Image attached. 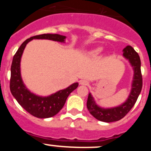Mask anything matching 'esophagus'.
<instances>
[{
  "instance_id": "esophagus-1",
  "label": "esophagus",
  "mask_w": 151,
  "mask_h": 151,
  "mask_svg": "<svg viewBox=\"0 0 151 151\" xmlns=\"http://www.w3.org/2000/svg\"><path fill=\"white\" fill-rule=\"evenodd\" d=\"M80 85H88V82L86 81V80H81L79 82Z\"/></svg>"
}]
</instances>
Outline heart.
Returning a JSON list of instances; mask_svg holds the SVG:
<instances>
[{
  "instance_id": "obj_1",
  "label": "heart",
  "mask_w": 151,
  "mask_h": 151,
  "mask_svg": "<svg viewBox=\"0 0 151 151\" xmlns=\"http://www.w3.org/2000/svg\"><path fill=\"white\" fill-rule=\"evenodd\" d=\"M101 51V47H98V48H96V49H94V50H92L91 54H93V55H96V54H99Z\"/></svg>"
}]
</instances>
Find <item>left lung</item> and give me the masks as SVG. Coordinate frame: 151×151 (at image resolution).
Listing matches in <instances>:
<instances>
[{"label":"left lung","mask_w":151,"mask_h":151,"mask_svg":"<svg viewBox=\"0 0 151 151\" xmlns=\"http://www.w3.org/2000/svg\"><path fill=\"white\" fill-rule=\"evenodd\" d=\"M123 56L129 60L134 69V80L129 98L124 104L116 107L104 109L97 106L91 94H88L87 108L94 118L102 122H112L120 120L134 106L142 88V75L141 71V60L138 54L132 46H126L123 49Z\"/></svg>","instance_id":"1"}]
</instances>
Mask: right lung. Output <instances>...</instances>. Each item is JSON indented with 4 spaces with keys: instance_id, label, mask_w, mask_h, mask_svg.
<instances>
[{
    "instance_id": "1",
    "label": "right lung",
    "mask_w": 151,
    "mask_h": 151,
    "mask_svg": "<svg viewBox=\"0 0 151 151\" xmlns=\"http://www.w3.org/2000/svg\"><path fill=\"white\" fill-rule=\"evenodd\" d=\"M48 39L52 41L64 42L66 36L58 34H42L28 38L13 56L11 65V74L10 80V89L11 94L16 98L21 106L31 115L37 118L45 119L54 116L63 107L68 96L72 91L76 89L78 84L74 83L67 88L57 91L48 97H39L31 93L22 82L20 75V60L22 52L26 45L31 40Z\"/></svg>"
}]
</instances>
